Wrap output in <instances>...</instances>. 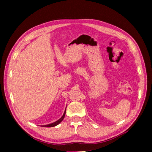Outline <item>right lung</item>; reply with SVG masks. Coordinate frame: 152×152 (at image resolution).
I'll return each mask as SVG.
<instances>
[{
    "label": "right lung",
    "instance_id": "1",
    "mask_svg": "<svg viewBox=\"0 0 152 152\" xmlns=\"http://www.w3.org/2000/svg\"><path fill=\"white\" fill-rule=\"evenodd\" d=\"M65 113H66V110H65V113H64V114H63V115L60 118H59L58 121H57L56 122H53L52 124H48V125H45V126H42L43 127H54V126H57L58 124H59V123H60L63 120V118H64V117H65Z\"/></svg>",
    "mask_w": 152,
    "mask_h": 152
}]
</instances>
